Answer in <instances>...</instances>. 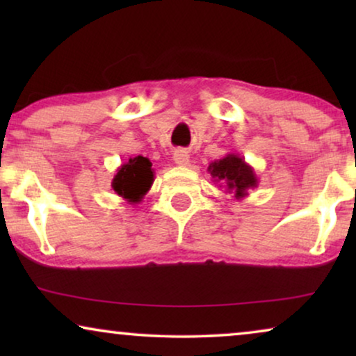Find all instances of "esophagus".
Segmentation results:
<instances>
[{
  "instance_id": "34e87169",
  "label": "esophagus",
  "mask_w": 356,
  "mask_h": 356,
  "mask_svg": "<svg viewBox=\"0 0 356 356\" xmlns=\"http://www.w3.org/2000/svg\"><path fill=\"white\" fill-rule=\"evenodd\" d=\"M173 160H175V163L179 165V167H186V165H189V154H188V150L177 149L173 152Z\"/></svg>"
}]
</instances>
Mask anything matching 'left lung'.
Instances as JSON below:
<instances>
[{
	"mask_svg": "<svg viewBox=\"0 0 356 356\" xmlns=\"http://www.w3.org/2000/svg\"><path fill=\"white\" fill-rule=\"evenodd\" d=\"M207 172L211 173L213 183L220 184V188L225 186L227 193H232L238 201L245 199L248 193L259 184L254 168L238 154H227L223 159L211 162Z\"/></svg>",
	"mask_w": 356,
	"mask_h": 356,
	"instance_id": "1",
	"label": "left lung"
}]
</instances>
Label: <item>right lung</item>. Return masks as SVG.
Listing matches in <instances>:
<instances>
[{
    "label": "right lung",
    "instance_id": "1",
    "mask_svg": "<svg viewBox=\"0 0 356 356\" xmlns=\"http://www.w3.org/2000/svg\"><path fill=\"white\" fill-rule=\"evenodd\" d=\"M154 183L152 163L147 157L138 155L116 170L111 188L128 204H139Z\"/></svg>",
    "mask_w": 356,
    "mask_h": 356
}]
</instances>
